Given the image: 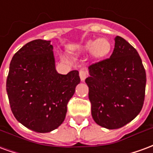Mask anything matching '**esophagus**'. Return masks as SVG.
<instances>
[{
  "label": "esophagus",
  "mask_w": 153,
  "mask_h": 153,
  "mask_svg": "<svg viewBox=\"0 0 153 153\" xmlns=\"http://www.w3.org/2000/svg\"><path fill=\"white\" fill-rule=\"evenodd\" d=\"M88 76V71L86 70H79V77L81 81H84Z\"/></svg>",
  "instance_id": "34e87169"
}]
</instances>
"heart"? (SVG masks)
I'll return each mask as SVG.
<instances>
[{"label":"heart","instance_id":"b5f03b06","mask_svg":"<svg viewBox=\"0 0 153 153\" xmlns=\"http://www.w3.org/2000/svg\"><path fill=\"white\" fill-rule=\"evenodd\" d=\"M111 45L106 38H99L97 40H89L81 47V51L84 52H92L96 58H102L111 51Z\"/></svg>","mask_w":153,"mask_h":153}]
</instances>
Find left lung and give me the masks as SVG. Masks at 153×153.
<instances>
[{"label":"left lung","instance_id":"left-lung-1","mask_svg":"<svg viewBox=\"0 0 153 153\" xmlns=\"http://www.w3.org/2000/svg\"><path fill=\"white\" fill-rule=\"evenodd\" d=\"M88 86L94 121L108 129L121 128L141 111L146 72L138 51L121 37L115 38L110 58L88 67Z\"/></svg>","mask_w":153,"mask_h":153}]
</instances>
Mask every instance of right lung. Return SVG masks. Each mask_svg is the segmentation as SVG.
I'll return each mask as SVG.
<instances>
[{
  "instance_id": "add662e5",
  "label": "right lung",
  "mask_w": 153,
  "mask_h": 153,
  "mask_svg": "<svg viewBox=\"0 0 153 153\" xmlns=\"http://www.w3.org/2000/svg\"><path fill=\"white\" fill-rule=\"evenodd\" d=\"M79 83L78 70L57 73L51 41L29 42L10 64L6 92L12 113L31 130L52 131L65 120L67 104Z\"/></svg>"
}]
</instances>
